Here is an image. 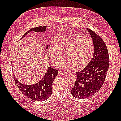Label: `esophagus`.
<instances>
[{
    "mask_svg": "<svg viewBox=\"0 0 121 121\" xmlns=\"http://www.w3.org/2000/svg\"><path fill=\"white\" fill-rule=\"evenodd\" d=\"M59 75H66V73L65 72L59 71Z\"/></svg>",
    "mask_w": 121,
    "mask_h": 121,
    "instance_id": "34e87169",
    "label": "esophagus"
}]
</instances>
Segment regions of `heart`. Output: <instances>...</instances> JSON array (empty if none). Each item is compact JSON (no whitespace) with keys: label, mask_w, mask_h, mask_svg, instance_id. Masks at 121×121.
Segmentation results:
<instances>
[{"label":"heart","mask_w":121,"mask_h":121,"mask_svg":"<svg viewBox=\"0 0 121 121\" xmlns=\"http://www.w3.org/2000/svg\"><path fill=\"white\" fill-rule=\"evenodd\" d=\"M51 60L56 66L64 65L66 70L75 68L80 70L87 67L91 62L94 52V44L92 40L83 37L75 33L63 34L56 39L55 46H51L48 49Z\"/></svg>","instance_id":"obj_1"}]
</instances>
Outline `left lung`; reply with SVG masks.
I'll return each mask as SVG.
<instances>
[{"mask_svg": "<svg viewBox=\"0 0 121 121\" xmlns=\"http://www.w3.org/2000/svg\"><path fill=\"white\" fill-rule=\"evenodd\" d=\"M94 44V52L91 62L83 70L76 72L77 78L71 94L78 99L87 98L98 91L104 84L109 65L108 50L103 39L87 29Z\"/></svg>", "mask_w": 121, "mask_h": 121, "instance_id": "8db88e82", "label": "left lung"}]
</instances>
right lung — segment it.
I'll return each instance as SVG.
<instances>
[{
    "label": "right lung",
    "instance_id": "right-lung-1",
    "mask_svg": "<svg viewBox=\"0 0 121 121\" xmlns=\"http://www.w3.org/2000/svg\"><path fill=\"white\" fill-rule=\"evenodd\" d=\"M46 26H38L33 28L26 32L22 37L23 38L27 34L31 31L45 32ZM48 45L46 49L48 48ZM58 75V70L51 67H48L47 71L43 79L38 83L34 85L21 84L17 80L13 74V78L18 88L25 96L30 99L37 101H42L48 99L52 94V82Z\"/></svg>",
    "mask_w": 121,
    "mask_h": 121
}]
</instances>
